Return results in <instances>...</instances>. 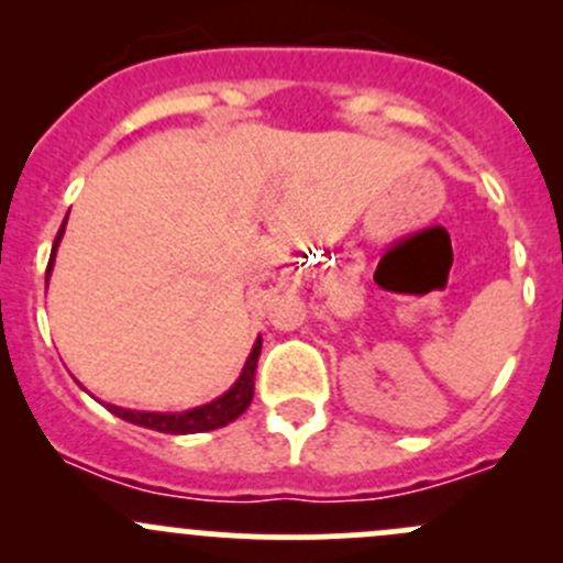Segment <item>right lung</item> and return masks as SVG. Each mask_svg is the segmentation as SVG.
Instances as JSON below:
<instances>
[{
  "mask_svg": "<svg viewBox=\"0 0 563 563\" xmlns=\"http://www.w3.org/2000/svg\"><path fill=\"white\" fill-rule=\"evenodd\" d=\"M67 223V218H65ZM65 223H62L59 234L54 240V250H51L48 258V269H45V277H51V269H54V255L56 247H59L62 234H65ZM258 354H261V338L253 343V351H250L245 367H242L240 378L234 382V387L229 391H223L220 397H214L212 402L207 406L190 408V411H179V413H161V411H130V408H119L108 402V411L117 413L119 419L130 424H139V428H150L157 430V433H172V435H185V433H203V430H218L225 428L229 422H234L240 413H245V408L253 400V389H255V365H258Z\"/></svg>",
  "mask_w": 563,
  "mask_h": 563,
  "instance_id": "1",
  "label": "right lung"
}]
</instances>
